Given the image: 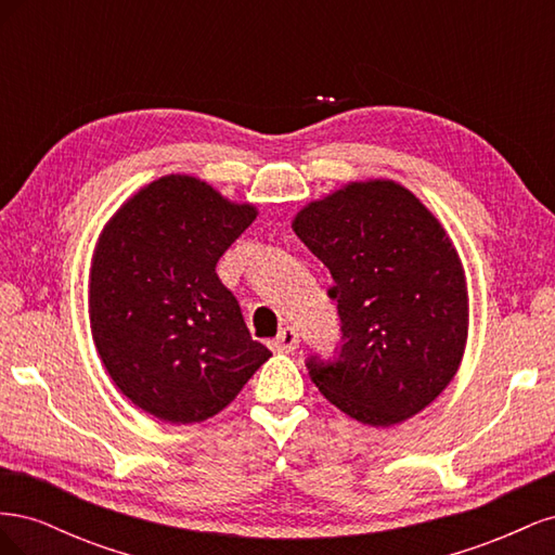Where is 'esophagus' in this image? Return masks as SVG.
Masks as SVG:
<instances>
[{
	"mask_svg": "<svg viewBox=\"0 0 555 555\" xmlns=\"http://www.w3.org/2000/svg\"><path fill=\"white\" fill-rule=\"evenodd\" d=\"M298 347V331L287 326L282 328L278 338L271 343V349L278 351V354H289V351H294Z\"/></svg>",
	"mask_w": 555,
	"mask_h": 555,
	"instance_id": "34e87169",
	"label": "esophagus"
}]
</instances>
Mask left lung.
Here are the masks:
<instances>
[{
  "label": "left lung",
  "instance_id": "obj_1",
  "mask_svg": "<svg viewBox=\"0 0 555 555\" xmlns=\"http://www.w3.org/2000/svg\"><path fill=\"white\" fill-rule=\"evenodd\" d=\"M333 278L343 349L310 379L359 424L386 428L438 398L465 354V268L447 229L396 180L343 184L292 220Z\"/></svg>",
  "mask_w": 555,
  "mask_h": 555
}]
</instances>
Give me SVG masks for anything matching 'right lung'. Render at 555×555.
Here are the masks:
<instances>
[{
    "instance_id": "add662e5",
    "label": "right lung",
    "mask_w": 555,
    "mask_h": 555,
    "mask_svg": "<svg viewBox=\"0 0 555 555\" xmlns=\"http://www.w3.org/2000/svg\"><path fill=\"white\" fill-rule=\"evenodd\" d=\"M257 212L171 173L133 192L99 233L88 284L96 354L120 393L159 422H206L271 359L215 273Z\"/></svg>"
}]
</instances>
